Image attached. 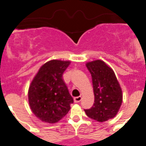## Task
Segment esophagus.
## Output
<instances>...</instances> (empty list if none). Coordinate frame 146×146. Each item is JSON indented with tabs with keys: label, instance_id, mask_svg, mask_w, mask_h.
<instances>
[{
	"label": "esophagus",
	"instance_id": "1",
	"mask_svg": "<svg viewBox=\"0 0 146 146\" xmlns=\"http://www.w3.org/2000/svg\"><path fill=\"white\" fill-rule=\"evenodd\" d=\"M81 96H78V97H75L74 98H73V100H74L75 103H79V102L81 100Z\"/></svg>",
	"mask_w": 146,
	"mask_h": 146
}]
</instances>
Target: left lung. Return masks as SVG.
<instances>
[{
	"label": "left lung",
	"instance_id": "left-lung-1",
	"mask_svg": "<svg viewBox=\"0 0 146 146\" xmlns=\"http://www.w3.org/2000/svg\"><path fill=\"white\" fill-rule=\"evenodd\" d=\"M86 67L91 74L95 97L93 106L84 110L86 115L100 123L113 118L123 101L122 89L115 73L101 60L88 62Z\"/></svg>",
	"mask_w": 146,
	"mask_h": 146
}]
</instances>
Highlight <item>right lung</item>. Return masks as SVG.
<instances>
[{"instance_id":"right-lung-1","label":"right lung","mask_w":146,"mask_h":146,"mask_svg":"<svg viewBox=\"0 0 146 146\" xmlns=\"http://www.w3.org/2000/svg\"><path fill=\"white\" fill-rule=\"evenodd\" d=\"M70 63V60H49L31 81L28 103L34 115L43 122H58L70 111L73 99L63 80V73Z\"/></svg>"}]
</instances>
